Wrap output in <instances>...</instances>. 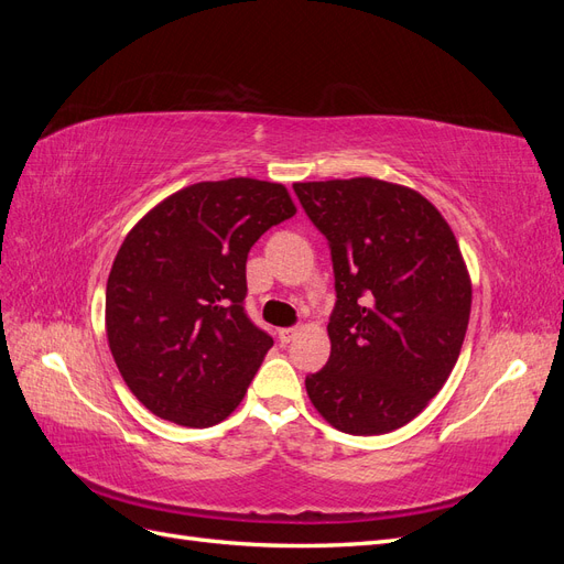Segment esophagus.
Here are the masks:
<instances>
[{"label": "esophagus", "mask_w": 564, "mask_h": 564, "mask_svg": "<svg viewBox=\"0 0 564 564\" xmlns=\"http://www.w3.org/2000/svg\"><path fill=\"white\" fill-rule=\"evenodd\" d=\"M296 334H299V329H296V327H284V329H280V332H278V336H280L282 344H289V340H294V338H296Z\"/></svg>", "instance_id": "esophagus-1"}]
</instances>
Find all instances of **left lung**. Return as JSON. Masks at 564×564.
<instances>
[{"label": "left lung", "mask_w": 564, "mask_h": 564, "mask_svg": "<svg viewBox=\"0 0 564 564\" xmlns=\"http://www.w3.org/2000/svg\"><path fill=\"white\" fill-rule=\"evenodd\" d=\"M327 237L336 303L332 355L305 377L317 412L350 435L419 416L458 360L470 278L447 220L412 187L379 178L294 183Z\"/></svg>", "instance_id": "8db88e82"}]
</instances>
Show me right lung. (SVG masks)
I'll list each match as a JSON object with an SVG mask.
<instances>
[{"label":"right lung","instance_id":"right-lung-1","mask_svg":"<svg viewBox=\"0 0 564 564\" xmlns=\"http://www.w3.org/2000/svg\"><path fill=\"white\" fill-rule=\"evenodd\" d=\"M296 207L282 183L204 181L160 202L106 289L115 365L152 414L209 429L242 402L272 338L245 311L247 256Z\"/></svg>","mask_w":564,"mask_h":564}]
</instances>
